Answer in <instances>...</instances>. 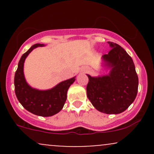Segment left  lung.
<instances>
[{
    "label": "left lung",
    "mask_w": 154,
    "mask_h": 154,
    "mask_svg": "<svg viewBox=\"0 0 154 154\" xmlns=\"http://www.w3.org/2000/svg\"><path fill=\"white\" fill-rule=\"evenodd\" d=\"M111 51L102 56L106 75H87V96L98 111L107 114L123 112L133 103L137 93L138 77L132 58L118 44L108 42Z\"/></svg>",
    "instance_id": "obj_1"
}]
</instances>
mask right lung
<instances>
[{
    "mask_svg": "<svg viewBox=\"0 0 154 154\" xmlns=\"http://www.w3.org/2000/svg\"><path fill=\"white\" fill-rule=\"evenodd\" d=\"M44 44L33 45L21 57L14 76L15 93L19 103L32 114L40 116H51L63 109L66 100L67 91L75 81V77L62 81L48 90H38L32 88L26 82L24 74V63L28 55Z\"/></svg>",
    "mask_w": 154,
    "mask_h": 154,
    "instance_id": "1",
    "label": "right lung"
}]
</instances>
